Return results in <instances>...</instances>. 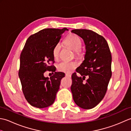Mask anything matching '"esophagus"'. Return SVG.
I'll return each instance as SVG.
<instances>
[{"mask_svg": "<svg viewBox=\"0 0 131 131\" xmlns=\"http://www.w3.org/2000/svg\"><path fill=\"white\" fill-rule=\"evenodd\" d=\"M65 76L68 78H71V77L70 74H66Z\"/></svg>", "mask_w": 131, "mask_h": 131, "instance_id": "34e87169", "label": "esophagus"}]
</instances>
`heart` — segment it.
<instances>
[{
	"mask_svg": "<svg viewBox=\"0 0 131 131\" xmlns=\"http://www.w3.org/2000/svg\"><path fill=\"white\" fill-rule=\"evenodd\" d=\"M65 44L68 48L75 52V54L77 56L80 55V50L82 47V41L78 36L76 34H70L68 36L65 40ZM61 50V44L60 43H57L54 46L52 50V55L54 60H57L60 57ZM78 65L76 62H66L62 61L57 64V70L63 73H70Z\"/></svg>",
	"mask_w": 131,
	"mask_h": 131,
	"instance_id": "b5f03b06",
	"label": "heart"
}]
</instances>
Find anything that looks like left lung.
Segmentation results:
<instances>
[{"mask_svg":"<svg viewBox=\"0 0 131 131\" xmlns=\"http://www.w3.org/2000/svg\"><path fill=\"white\" fill-rule=\"evenodd\" d=\"M72 32L84 40L86 53L84 61L72 74L71 91L78 106L91 109L101 101L106 93L112 75V54L107 42L101 35L87 29ZM86 76L88 79L84 83Z\"/></svg>","mask_w":131,"mask_h":131,"instance_id":"left-lung-1","label":"left lung"}]
</instances>
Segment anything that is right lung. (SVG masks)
I'll return each mask as SVG.
<instances>
[{
    "label": "right lung",
    "mask_w": 131,
    "mask_h": 131,
    "mask_svg": "<svg viewBox=\"0 0 131 131\" xmlns=\"http://www.w3.org/2000/svg\"><path fill=\"white\" fill-rule=\"evenodd\" d=\"M65 30L48 28L32 34L21 53L18 75L24 95L32 106L48 107L56 99L65 74L55 72L52 50ZM46 71L54 73L49 79L43 77Z\"/></svg>",
    "instance_id": "1"
}]
</instances>
